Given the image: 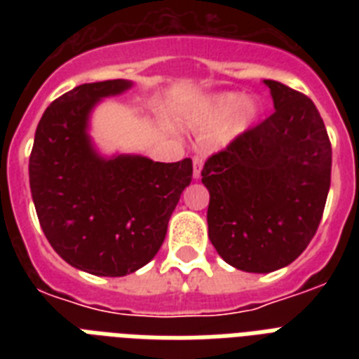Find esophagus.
Segmentation results:
<instances>
[{"label": "esophagus", "mask_w": 359, "mask_h": 359, "mask_svg": "<svg viewBox=\"0 0 359 359\" xmlns=\"http://www.w3.org/2000/svg\"><path fill=\"white\" fill-rule=\"evenodd\" d=\"M203 156H194V177L199 179L201 177V169H203Z\"/></svg>", "instance_id": "34e87169"}]
</instances>
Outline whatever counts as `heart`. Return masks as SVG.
<instances>
[{
	"label": "heart",
	"mask_w": 359,
	"mask_h": 359,
	"mask_svg": "<svg viewBox=\"0 0 359 359\" xmlns=\"http://www.w3.org/2000/svg\"><path fill=\"white\" fill-rule=\"evenodd\" d=\"M259 117V104L253 98H244L240 93H219L197 106L188 115V124L194 128L208 130L218 126L225 120L219 130V141L229 143L245 130H250Z\"/></svg>",
	"instance_id": "b5f03b06"
}]
</instances>
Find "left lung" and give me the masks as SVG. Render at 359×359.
Instances as JSON below:
<instances>
[{"label": "left lung", "instance_id": "left-lung-1", "mask_svg": "<svg viewBox=\"0 0 359 359\" xmlns=\"http://www.w3.org/2000/svg\"><path fill=\"white\" fill-rule=\"evenodd\" d=\"M268 119L208 156V238L231 266L268 273L302 255L323 219L332 177V143L311 98L264 80Z\"/></svg>", "mask_w": 359, "mask_h": 359}]
</instances>
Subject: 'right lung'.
I'll return each instance as SVG.
<instances>
[{
  "label": "right lung",
  "mask_w": 359,
  "mask_h": 359,
  "mask_svg": "<svg viewBox=\"0 0 359 359\" xmlns=\"http://www.w3.org/2000/svg\"><path fill=\"white\" fill-rule=\"evenodd\" d=\"M132 86L83 83L53 100L36 126L29 186L48 242L70 266L121 278L145 266L162 245L180 194L191 182L190 158L152 162L102 158L87 121L95 104Z\"/></svg>",
  "instance_id": "1"
}]
</instances>
